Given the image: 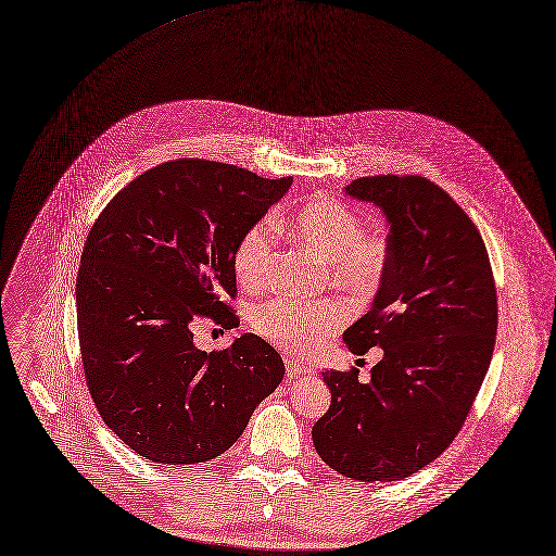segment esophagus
Here are the masks:
<instances>
[{"mask_svg":"<svg viewBox=\"0 0 556 556\" xmlns=\"http://www.w3.org/2000/svg\"><path fill=\"white\" fill-rule=\"evenodd\" d=\"M285 365H287V377H289V379H298V377L311 372L308 367H304V365H300V363H295V361H291V358H287Z\"/></svg>","mask_w":556,"mask_h":556,"instance_id":"obj_1","label":"esophagus"}]
</instances>
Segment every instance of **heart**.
Returning a JSON list of instances; mask_svg holds the SVG:
<instances>
[{
  "label": "heart",
  "instance_id": "b5f03b06",
  "mask_svg": "<svg viewBox=\"0 0 556 556\" xmlns=\"http://www.w3.org/2000/svg\"><path fill=\"white\" fill-rule=\"evenodd\" d=\"M289 228L293 237L319 261L328 263L332 280L358 295H369L381 285L390 248L381 235L365 232L358 211L330 195H319L300 206ZM276 230L269 222L252 224L239 239L232 267L241 285L261 287L269 271ZM348 313L337 302H298L274 298L252 313L254 330L282 352L306 356L343 328Z\"/></svg>",
  "mask_w": 556,
  "mask_h": 556
}]
</instances>
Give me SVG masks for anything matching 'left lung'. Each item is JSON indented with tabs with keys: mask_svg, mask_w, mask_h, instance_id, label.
Here are the masks:
<instances>
[{
	"mask_svg": "<svg viewBox=\"0 0 556 556\" xmlns=\"http://www.w3.org/2000/svg\"><path fill=\"white\" fill-rule=\"evenodd\" d=\"M345 193L388 219L390 263L369 313L343 341L383 350L369 381L326 370L319 457L356 481H401L459 433L490 369L498 304L485 243L466 211L425 177H363Z\"/></svg>",
	"mask_w": 556,
	"mask_h": 556,
	"instance_id": "left-lung-1",
	"label": "left lung"
}]
</instances>
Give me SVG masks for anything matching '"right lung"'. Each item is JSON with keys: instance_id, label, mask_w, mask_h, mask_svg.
Segmentation results:
<instances>
[{"instance_id": "right-lung-1", "label": "right lung", "mask_w": 556, "mask_h": 556, "mask_svg": "<svg viewBox=\"0 0 556 556\" xmlns=\"http://www.w3.org/2000/svg\"><path fill=\"white\" fill-rule=\"evenodd\" d=\"M219 162L177 160L123 187L92 224L77 274L86 383L103 422L155 464L208 462L285 377L256 334L193 348L191 324L239 326L232 254L291 187Z\"/></svg>"}]
</instances>
